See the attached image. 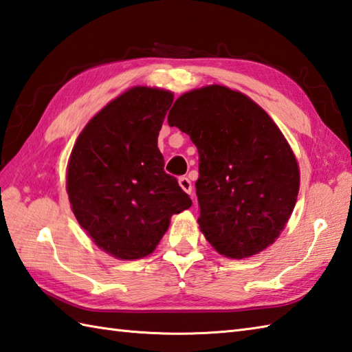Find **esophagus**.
I'll list each match as a JSON object with an SVG mask.
<instances>
[{
  "label": "esophagus",
  "instance_id": "esophagus-1",
  "mask_svg": "<svg viewBox=\"0 0 352 352\" xmlns=\"http://www.w3.org/2000/svg\"><path fill=\"white\" fill-rule=\"evenodd\" d=\"M179 185H181V188L185 192H188V195H191V192H192V184H191V181L186 176L179 177Z\"/></svg>",
  "mask_w": 352,
  "mask_h": 352
}]
</instances>
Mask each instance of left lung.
Here are the masks:
<instances>
[{"label":"left lung","mask_w":352,"mask_h":352,"mask_svg":"<svg viewBox=\"0 0 352 352\" xmlns=\"http://www.w3.org/2000/svg\"><path fill=\"white\" fill-rule=\"evenodd\" d=\"M168 124L197 147V221L210 245L235 260L272 245L299 191L296 157L272 118L248 96L211 85L179 97Z\"/></svg>","instance_id":"obj_1"}]
</instances>
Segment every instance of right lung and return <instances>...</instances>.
Instances as JSON below:
<instances>
[{"label": "right lung", "instance_id": "obj_1", "mask_svg": "<svg viewBox=\"0 0 352 352\" xmlns=\"http://www.w3.org/2000/svg\"><path fill=\"white\" fill-rule=\"evenodd\" d=\"M171 103L170 91L135 86L85 126L69 156L67 191L78 225L120 260L152 254L171 216L192 204L157 148Z\"/></svg>", "mask_w": 352, "mask_h": 352}]
</instances>
